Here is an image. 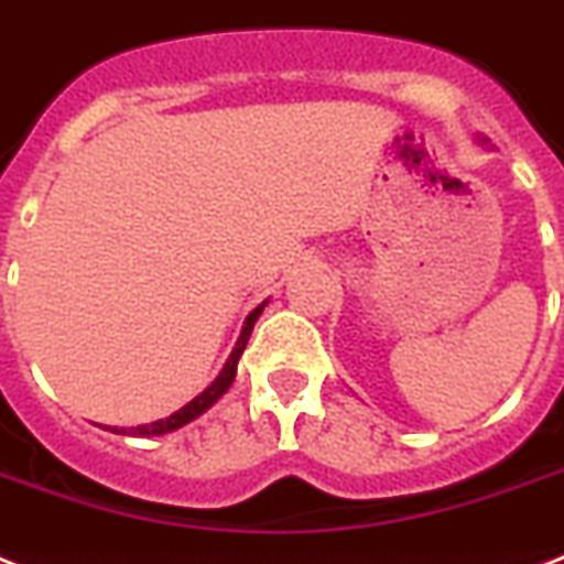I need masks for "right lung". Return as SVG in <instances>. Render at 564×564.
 I'll use <instances>...</instances> for the list:
<instances>
[{"label":"right lung","instance_id":"right-lung-1","mask_svg":"<svg viewBox=\"0 0 564 564\" xmlns=\"http://www.w3.org/2000/svg\"><path fill=\"white\" fill-rule=\"evenodd\" d=\"M263 307H265V301L260 304V307H254L251 313H248L246 325H242V334H239L237 345H234V351H230L228 362H225V369L219 371V377H216V380H213V383L207 386L202 394H195L187 406H181L178 412H172L170 419L152 421V424H140V427H122V430L113 427L110 433H119V436H163V433H172V430L184 427V424H189L193 419H198L202 412L210 410L213 403L219 401L221 394L230 389V383H234V377H237V362H239V357H242V351H246L248 336H251V330H254V322L260 318Z\"/></svg>","mask_w":564,"mask_h":564}]
</instances>
